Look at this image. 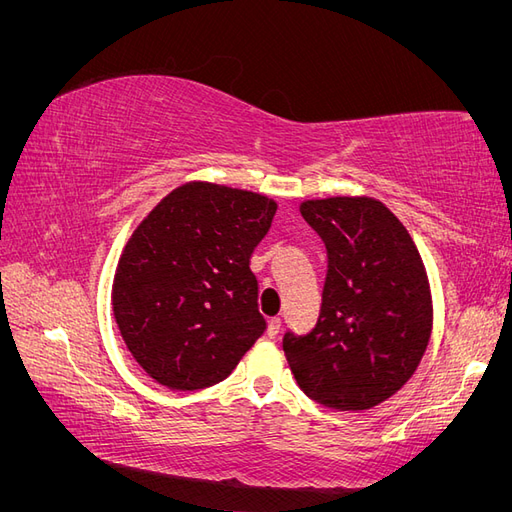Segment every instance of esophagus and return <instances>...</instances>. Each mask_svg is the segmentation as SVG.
<instances>
[{"mask_svg":"<svg viewBox=\"0 0 512 512\" xmlns=\"http://www.w3.org/2000/svg\"><path fill=\"white\" fill-rule=\"evenodd\" d=\"M282 331V320L280 318H271L269 320V327H267V335L269 337H277Z\"/></svg>","mask_w":512,"mask_h":512,"instance_id":"1","label":"esophagus"}]
</instances>
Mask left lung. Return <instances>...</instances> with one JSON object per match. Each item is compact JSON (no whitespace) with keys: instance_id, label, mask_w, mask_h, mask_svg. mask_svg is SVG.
Masks as SVG:
<instances>
[{"instance_id":"8db88e82","label":"left lung","mask_w":512,"mask_h":512,"mask_svg":"<svg viewBox=\"0 0 512 512\" xmlns=\"http://www.w3.org/2000/svg\"><path fill=\"white\" fill-rule=\"evenodd\" d=\"M301 215L327 245L316 327L284 335L301 391L333 410H367L404 386L429 344L425 265L406 226L369 196L305 200Z\"/></svg>"}]
</instances>
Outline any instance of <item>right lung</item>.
I'll list each match as a JSON object with an SVG mask.
<instances>
[{
  "label": "right lung",
  "instance_id": "obj_1",
  "mask_svg": "<svg viewBox=\"0 0 512 512\" xmlns=\"http://www.w3.org/2000/svg\"><path fill=\"white\" fill-rule=\"evenodd\" d=\"M275 211L262 194L190 181L132 232L115 273L113 312L153 380L173 391L218 384L265 333L250 258Z\"/></svg>",
  "mask_w": 512,
  "mask_h": 512
}]
</instances>
